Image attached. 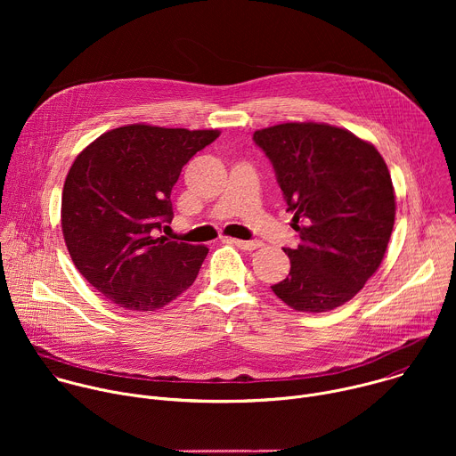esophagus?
<instances>
[{
  "label": "esophagus",
  "instance_id": "obj_1",
  "mask_svg": "<svg viewBox=\"0 0 456 456\" xmlns=\"http://www.w3.org/2000/svg\"><path fill=\"white\" fill-rule=\"evenodd\" d=\"M224 241L232 243V245H236V247L241 248V250H254V248H257V247H262V241H257V240L243 241V240H236V238H225Z\"/></svg>",
  "mask_w": 456,
  "mask_h": 456
}]
</instances>
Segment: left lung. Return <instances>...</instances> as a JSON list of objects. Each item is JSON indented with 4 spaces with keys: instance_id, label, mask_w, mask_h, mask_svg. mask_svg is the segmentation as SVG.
I'll return each mask as SVG.
<instances>
[{
    "instance_id": "8db88e82",
    "label": "left lung",
    "mask_w": 456,
    "mask_h": 456,
    "mask_svg": "<svg viewBox=\"0 0 456 456\" xmlns=\"http://www.w3.org/2000/svg\"><path fill=\"white\" fill-rule=\"evenodd\" d=\"M276 171L301 243L283 248L289 276L273 292L297 312L350 301L379 269L395 222V191L373 144L322 122H285L252 135Z\"/></svg>"
}]
</instances>
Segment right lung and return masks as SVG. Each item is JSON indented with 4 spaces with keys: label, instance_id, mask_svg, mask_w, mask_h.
I'll return each instance as SVG.
<instances>
[{
    "label": "right lung",
    "instance_id": "1",
    "mask_svg": "<svg viewBox=\"0 0 456 456\" xmlns=\"http://www.w3.org/2000/svg\"><path fill=\"white\" fill-rule=\"evenodd\" d=\"M218 129L120 126L74 160L62 187L61 227L72 262L126 310H157L197 280L206 245L157 238L173 220L171 189L182 167Z\"/></svg>",
    "mask_w": 456,
    "mask_h": 456
}]
</instances>
